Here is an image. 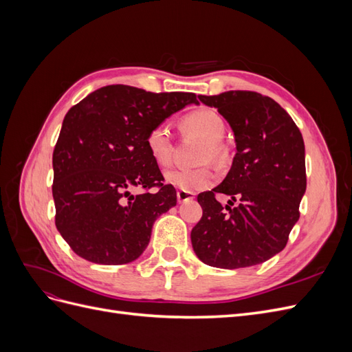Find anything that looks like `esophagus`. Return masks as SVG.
Wrapping results in <instances>:
<instances>
[{
    "label": "esophagus",
    "instance_id": "34e87169",
    "mask_svg": "<svg viewBox=\"0 0 352 352\" xmlns=\"http://www.w3.org/2000/svg\"><path fill=\"white\" fill-rule=\"evenodd\" d=\"M194 198H195L194 192H189V190H182V189L177 190V201L179 202H185V201L194 199Z\"/></svg>",
    "mask_w": 352,
    "mask_h": 352
}]
</instances>
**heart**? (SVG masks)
Masks as SVG:
<instances>
[{"mask_svg":"<svg viewBox=\"0 0 352 352\" xmlns=\"http://www.w3.org/2000/svg\"><path fill=\"white\" fill-rule=\"evenodd\" d=\"M182 124L186 129L199 133L206 138V145L202 148V162L225 163L228 158V146L221 141L225 135V120L223 117L211 109H197L184 116ZM145 144L148 153L154 162L167 167L173 158V141L170 127L167 123L154 124L146 133ZM167 182L182 190H201L208 188L216 180V172L211 166L182 167L173 168L166 175Z\"/></svg>","mask_w":352,"mask_h":352,"instance_id":"obj_1","label":"heart"}]
</instances>
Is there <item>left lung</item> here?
<instances>
[{"label": "left lung", "instance_id": "8db88e82", "mask_svg": "<svg viewBox=\"0 0 352 352\" xmlns=\"http://www.w3.org/2000/svg\"><path fill=\"white\" fill-rule=\"evenodd\" d=\"M198 98L229 122L236 154L226 179L198 195L202 217L190 242L197 257L211 267H251L280 252L300 219L307 186L302 135L278 102L258 92ZM216 193L232 197L226 209Z\"/></svg>", "mask_w": 352, "mask_h": 352}]
</instances>
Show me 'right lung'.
Instances as JSON below:
<instances>
[{
    "label": "right lung",
    "instance_id": "add662e5",
    "mask_svg": "<svg viewBox=\"0 0 352 352\" xmlns=\"http://www.w3.org/2000/svg\"><path fill=\"white\" fill-rule=\"evenodd\" d=\"M190 102L192 92L109 85L67 111L52 153V197L57 230L74 254L116 265L144 252L155 219L177 202L145 138ZM133 187L143 192L132 196Z\"/></svg>",
    "mask_w": 352,
    "mask_h": 352
}]
</instances>
